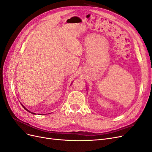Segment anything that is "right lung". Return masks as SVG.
Instances as JSON below:
<instances>
[{
    "instance_id": "obj_1",
    "label": "right lung",
    "mask_w": 152,
    "mask_h": 152,
    "mask_svg": "<svg viewBox=\"0 0 152 152\" xmlns=\"http://www.w3.org/2000/svg\"><path fill=\"white\" fill-rule=\"evenodd\" d=\"M21 105H22V104H21ZM22 106H23V108H25V110H26V111H28V112H30V113H31L32 114H35V113H33V112H30V111H29V110H27V109H26V108H25V107H24V106H23V105H22Z\"/></svg>"
}]
</instances>
